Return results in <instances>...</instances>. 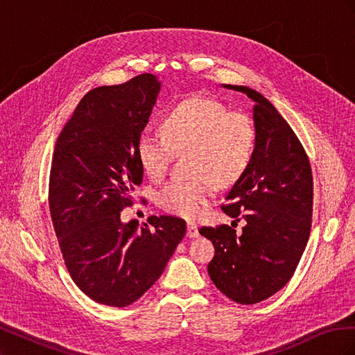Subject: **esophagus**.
<instances>
[{"instance_id": "34e87169", "label": "esophagus", "mask_w": 355, "mask_h": 355, "mask_svg": "<svg viewBox=\"0 0 355 355\" xmlns=\"http://www.w3.org/2000/svg\"><path fill=\"white\" fill-rule=\"evenodd\" d=\"M187 235L189 239H196L198 237V225L194 222H188V227H187Z\"/></svg>"}]
</instances>
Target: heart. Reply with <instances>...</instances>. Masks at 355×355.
Instances as JSON below:
<instances>
[{"mask_svg": "<svg viewBox=\"0 0 355 355\" xmlns=\"http://www.w3.org/2000/svg\"><path fill=\"white\" fill-rule=\"evenodd\" d=\"M161 133L144 132L136 153L145 173L161 179L175 153L191 151L189 179H171L158 192L166 211L194 219L216 197L218 184L234 185L249 170L256 151V130L250 116L228 111L207 98H192L170 110Z\"/></svg>", "mask_w": 355, "mask_h": 355, "instance_id": "obj_1", "label": "heart"}]
</instances>
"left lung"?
<instances>
[{
    "label": "left lung",
    "mask_w": 355,
    "mask_h": 355,
    "mask_svg": "<svg viewBox=\"0 0 355 355\" xmlns=\"http://www.w3.org/2000/svg\"><path fill=\"white\" fill-rule=\"evenodd\" d=\"M223 87L245 93L253 108L256 151L245 175L228 192L220 209L237 222L202 227L200 234L214 245L209 275L234 302H262L284 287L295 274L313 222V171L292 127L261 93L245 85Z\"/></svg>",
    "instance_id": "1"
}]
</instances>
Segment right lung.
<instances>
[{"label":"right lung","mask_w":355,"mask_h":355,"mask_svg":"<svg viewBox=\"0 0 355 355\" xmlns=\"http://www.w3.org/2000/svg\"><path fill=\"white\" fill-rule=\"evenodd\" d=\"M159 92L153 73L90 90L53 153L49 206L73 283L94 302L123 308L151 287L187 232L176 216L121 223L144 168L136 146Z\"/></svg>","instance_id":"obj_1"}]
</instances>
